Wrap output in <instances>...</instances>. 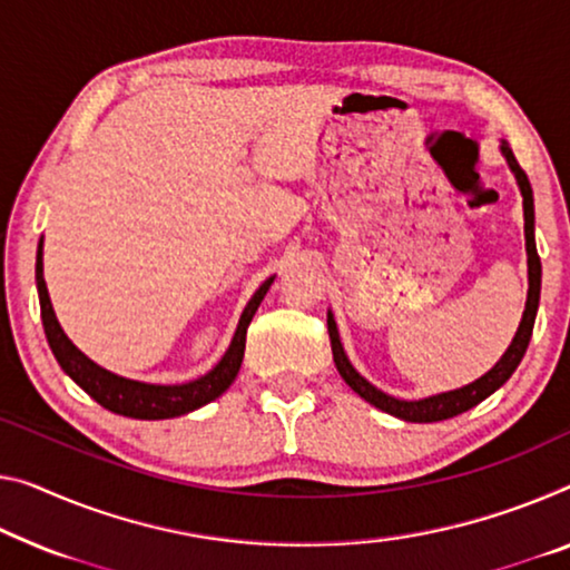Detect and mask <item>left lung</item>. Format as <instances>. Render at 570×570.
Listing matches in <instances>:
<instances>
[{"label": "left lung", "instance_id": "left-lung-1", "mask_svg": "<svg viewBox=\"0 0 570 570\" xmlns=\"http://www.w3.org/2000/svg\"><path fill=\"white\" fill-rule=\"evenodd\" d=\"M502 155H504L507 165H510V170L514 173V178H518V186L522 194L524 249H528V283H530V287H528V303H524V313H522L518 334H514L510 348H507L502 358H499L492 370L461 390L441 392V395H433L425 400H397V397L387 395V392L376 390L372 382H366L364 376L354 370L344 352V346H341L334 313L328 311L331 352H334V362H336L338 374L344 376V382L356 392L358 397H364L370 405L380 407L382 413H390L400 420H407V423H438V420L456 417L461 413H466V410L476 407L481 400H487L492 392L502 387V384L512 376V372L520 366L524 352H528L532 326H535V315H538V305H540V277H542L540 257L535 249V200H532V188H530L528 175H524V170L520 168V163L514 160V153L510 150V145L507 142H502Z\"/></svg>", "mask_w": 570, "mask_h": 570}]
</instances>
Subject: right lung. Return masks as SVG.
Here are the masks:
<instances>
[{"instance_id": "obj_1", "label": "right lung", "mask_w": 570, "mask_h": 570, "mask_svg": "<svg viewBox=\"0 0 570 570\" xmlns=\"http://www.w3.org/2000/svg\"><path fill=\"white\" fill-rule=\"evenodd\" d=\"M273 279L275 277L265 279V283L259 285V291L252 295V301L247 303V308H244L239 318V326L234 331L229 348H226L222 362H218L212 372L186 384H147L104 370V366L91 362L83 352H78L73 341L63 334V328H60V323L56 318V311H52L46 277H42V239L38 244V262H35V283H38L40 295L42 328H46V338L52 354L58 358L60 370L71 376L78 387H81L86 395H91L101 407H107L117 415L137 420H165L194 413V410L208 405V402L229 390V384L236 380V374H239L244 344H247V328L252 318H255L259 303L265 301Z\"/></svg>"}]
</instances>
